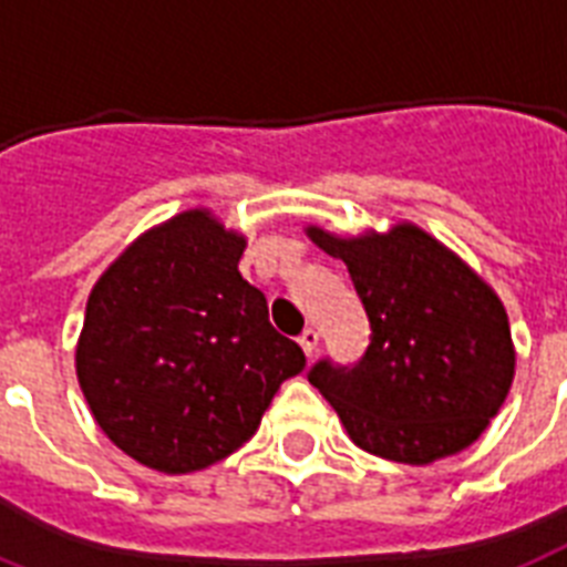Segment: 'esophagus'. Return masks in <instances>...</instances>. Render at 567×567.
<instances>
[{"label":"esophagus","instance_id":"obj_1","mask_svg":"<svg viewBox=\"0 0 567 567\" xmlns=\"http://www.w3.org/2000/svg\"><path fill=\"white\" fill-rule=\"evenodd\" d=\"M317 343H320V334H317L315 329H306L302 334H299V347H302V352H306L308 358L315 355Z\"/></svg>","mask_w":567,"mask_h":567}]
</instances>
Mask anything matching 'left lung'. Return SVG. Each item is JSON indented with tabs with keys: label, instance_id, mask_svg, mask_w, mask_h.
<instances>
[{
	"label": "left lung",
	"instance_id": "left-lung-1",
	"mask_svg": "<svg viewBox=\"0 0 567 567\" xmlns=\"http://www.w3.org/2000/svg\"><path fill=\"white\" fill-rule=\"evenodd\" d=\"M308 238L347 265L370 320V347L355 363L323 358L308 370L352 443L411 466L475 443L515 372L495 291L413 224L361 238L308 227Z\"/></svg>",
	"mask_w": 567,
	"mask_h": 567
}]
</instances>
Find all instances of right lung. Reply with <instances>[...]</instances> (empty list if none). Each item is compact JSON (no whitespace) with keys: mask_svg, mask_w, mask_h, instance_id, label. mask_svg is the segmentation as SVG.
I'll return each instance as SVG.
<instances>
[{"mask_svg":"<svg viewBox=\"0 0 567 567\" xmlns=\"http://www.w3.org/2000/svg\"><path fill=\"white\" fill-rule=\"evenodd\" d=\"M244 238L206 209L151 229L101 276L75 367L101 431L142 466L186 475L241 449L306 367L238 274Z\"/></svg>","mask_w":567,"mask_h":567,"instance_id":"1","label":"right lung"}]
</instances>
